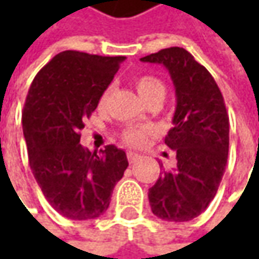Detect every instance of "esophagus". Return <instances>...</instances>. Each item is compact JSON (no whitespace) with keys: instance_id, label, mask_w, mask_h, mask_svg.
<instances>
[{"instance_id":"1","label":"esophagus","mask_w":259,"mask_h":259,"mask_svg":"<svg viewBox=\"0 0 259 259\" xmlns=\"http://www.w3.org/2000/svg\"><path fill=\"white\" fill-rule=\"evenodd\" d=\"M126 157H128V161L133 164V163H135L137 160H140V157H141V155L137 154V153H133V151H130V153H126Z\"/></svg>"}]
</instances>
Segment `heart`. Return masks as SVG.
<instances>
[{
	"label": "heart",
	"instance_id": "heart-1",
	"mask_svg": "<svg viewBox=\"0 0 259 259\" xmlns=\"http://www.w3.org/2000/svg\"><path fill=\"white\" fill-rule=\"evenodd\" d=\"M134 83L138 94L143 98L144 102H147L148 99H151L154 96H158V95L164 96V83L158 77H155V76H137L134 79ZM109 95H111V86H108L102 92V95H101V101H99L101 105H104L108 101ZM147 134H148V130H145V128H126L122 133V140H124L125 144L131 145V147H140V145L144 144Z\"/></svg>",
	"mask_w": 259,
	"mask_h": 259
}]
</instances>
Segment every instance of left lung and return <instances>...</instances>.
Listing matches in <instances>:
<instances>
[{
  "instance_id": "1",
  "label": "left lung",
  "mask_w": 259,
  "mask_h": 259,
  "mask_svg": "<svg viewBox=\"0 0 259 259\" xmlns=\"http://www.w3.org/2000/svg\"><path fill=\"white\" fill-rule=\"evenodd\" d=\"M141 62L168 70L177 102L173 128L164 140L177 164L160 173L148 190L150 206L160 219L187 222L206 210L225 173L229 118L224 96L207 69L182 47L163 49Z\"/></svg>"
}]
</instances>
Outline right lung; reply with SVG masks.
I'll return each instance as SVG.
<instances>
[{"label": "right lung", "mask_w": 259, "mask_h": 259, "mask_svg": "<svg viewBox=\"0 0 259 259\" xmlns=\"http://www.w3.org/2000/svg\"><path fill=\"white\" fill-rule=\"evenodd\" d=\"M124 60L66 50L35 75L28 89L23 131L30 167L47 202L67 219L104 214L128 167L125 151L115 145L98 155L79 144L83 119L96 109Z\"/></svg>", "instance_id": "1"}]
</instances>
